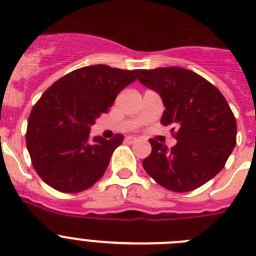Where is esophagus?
Segmentation results:
<instances>
[{"mask_svg": "<svg viewBox=\"0 0 256 256\" xmlns=\"http://www.w3.org/2000/svg\"><path fill=\"white\" fill-rule=\"evenodd\" d=\"M124 141H126V144H134V142L137 141V137H133V136H126Z\"/></svg>", "mask_w": 256, "mask_h": 256, "instance_id": "esophagus-1", "label": "esophagus"}]
</instances>
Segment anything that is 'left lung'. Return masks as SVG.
<instances>
[{
	"label": "left lung",
	"instance_id": "8db88e82",
	"mask_svg": "<svg viewBox=\"0 0 256 256\" xmlns=\"http://www.w3.org/2000/svg\"><path fill=\"white\" fill-rule=\"evenodd\" d=\"M141 84L159 94L165 112L160 123L172 126L177 140L168 150L151 138L144 160L146 173L164 188L188 192L223 169L236 146L237 123L216 87L183 68L134 70Z\"/></svg>",
	"mask_w": 256,
	"mask_h": 256
}]
</instances>
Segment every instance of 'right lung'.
Listing matches in <instances>:
<instances>
[{
  "label": "right lung",
  "instance_id": "add662e5",
  "mask_svg": "<svg viewBox=\"0 0 256 256\" xmlns=\"http://www.w3.org/2000/svg\"><path fill=\"white\" fill-rule=\"evenodd\" d=\"M134 80V70L90 65L60 78L40 96L29 115L26 148L48 186L76 194L102 177L124 136L91 138V126Z\"/></svg>",
  "mask_w": 256,
  "mask_h": 256
}]
</instances>
